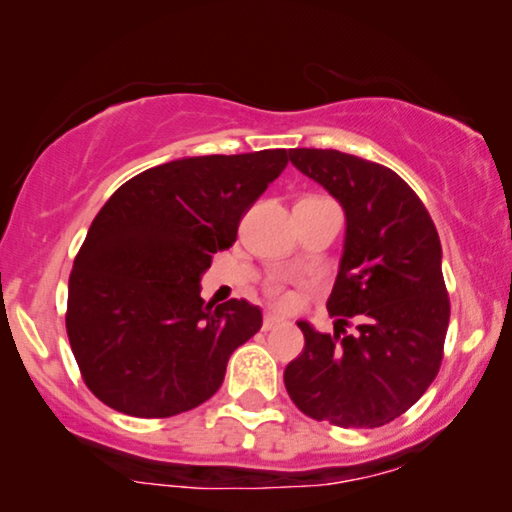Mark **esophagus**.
<instances>
[{"instance_id": "34e87169", "label": "esophagus", "mask_w": 512, "mask_h": 512, "mask_svg": "<svg viewBox=\"0 0 512 512\" xmlns=\"http://www.w3.org/2000/svg\"><path fill=\"white\" fill-rule=\"evenodd\" d=\"M282 321H284V317H279V314H275V312H268V314H265V319H263V331H270V328L279 326Z\"/></svg>"}]
</instances>
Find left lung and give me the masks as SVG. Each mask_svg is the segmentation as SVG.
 <instances>
[{
    "label": "left lung",
    "mask_w": 512,
    "mask_h": 512,
    "mask_svg": "<svg viewBox=\"0 0 512 512\" xmlns=\"http://www.w3.org/2000/svg\"><path fill=\"white\" fill-rule=\"evenodd\" d=\"M289 158L340 202L347 228L326 303L335 333L298 321L305 349L284 370L286 391L319 422L384 426L422 398L443 361L450 298L438 230L389 167L333 149H291ZM347 318L357 321L352 336L341 328Z\"/></svg>",
    "instance_id": "left-lung-1"
}]
</instances>
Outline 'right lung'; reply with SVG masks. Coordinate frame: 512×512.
Here are the masks:
<instances>
[{
  "mask_svg": "<svg viewBox=\"0 0 512 512\" xmlns=\"http://www.w3.org/2000/svg\"><path fill=\"white\" fill-rule=\"evenodd\" d=\"M286 163L284 149L170 160L100 209L69 275L67 335L102 403L172 417L219 391L230 354L261 331L263 314L237 298L205 303L200 279Z\"/></svg>",
  "mask_w": 512,
  "mask_h": 512,
  "instance_id": "1",
  "label": "right lung"
}]
</instances>
